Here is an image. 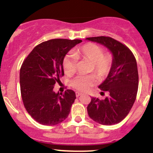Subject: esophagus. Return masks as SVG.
<instances>
[{
    "label": "esophagus",
    "instance_id": "34e87169",
    "mask_svg": "<svg viewBox=\"0 0 153 153\" xmlns=\"http://www.w3.org/2000/svg\"><path fill=\"white\" fill-rule=\"evenodd\" d=\"M75 95H76V97H79L80 96H81V95H82V93H79V92H76V93H75Z\"/></svg>",
    "mask_w": 153,
    "mask_h": 153
}]
</instances>
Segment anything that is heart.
<instances>
[{"instance_id": "heart-1", "label": "heart", "mask_w": 153, "mask_h": 153, "mask_svg": "<svg viewBox=\"0 0 153 153\" xmlns=\"http://www.w3.org/2000/svg\"><path fill=\"white\" fill-rule=\"evenodd\" d=\"M77 60H84L90 63V72H94L100 78L109 74L113 65V56L109 52H104L99 45L88 42L76 48L72 55H66L63 60V71L67 75H72L76 72ZM97 82L95 75L78 76L72 81V86L77 90L86 92Z\"/></svg>"}]
</instances>
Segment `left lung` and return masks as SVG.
<instances>
[{"label":"left lung","instance_id":"8db88e82","mask_svg":"<svg viewBox=\"0 0 153 153\" xmlns=\"http://www.w3.org/2000/svg\"><path fill=\"white\" fill-rule=\"evenodd\" d=\"M105 45L113 54V65L106 79L99 88L109 96L100 100L91 98L87 106L93 120L105 126L119 123L128 115L136 99L138 89V72L136 59L131 50L109 36L87 38Z\"/></svg>","mask_w":153,"mask_h":153}]
</instances>
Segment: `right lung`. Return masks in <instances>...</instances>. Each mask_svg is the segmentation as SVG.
I'll list each match as a JSON object with an SVG mask.
<instances>
[{
    "instance_id": "obj_1",
    "label": "right lung",
    "mask_w": 153,
    "mask_h": 153,
    "mask_svg": "<svg viewBox=\"0 0 153 153\" xmlns=\"http://www.w3.org/2000/svg\"><path fill=\"white\" fill-rule=\"evenodd\" d=\"M81 39H53L35 47L24 60L20 69L21 95L24 106L37 123L54 126L67 118L76 99L66 90L56 93L54 87L64 75L63 60L68 51Z\"/></svg>"
}]
</instances>
